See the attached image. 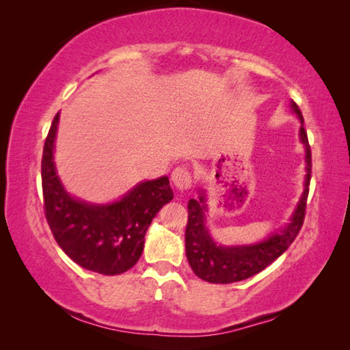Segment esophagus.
<instances>
[{"label":"esophagus","mask_w":350,"mask_h":350,"mask_svg":"<svg viewBox=\"0 0 350 350\" xmlns=\"http://www.w3.org/2000/svg\"><path fill=\"white\" fill-rule=\"evenodd\" d=\"M171 182H173V187L177 189V192H185L191 188V174L187 168L177 167L173 173H171Z\"/></svg>","instance_id":"obj_1"}]
</instances>
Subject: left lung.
I'll use <instances>...</instances> for the list:
<instances>
[{"label":"left lung","mask_w":350,"mask_h":350,"mask_svg":"<svg viewBox=\"0 0 350 350\" xmlns=\"http://www.w3.org/2000/svg\"><path fill=\"white\" fill-rule=\"evenodd\" d=\"M290 108L301 122L299 141L306 152L304 191L292 215L284 226L275 228L262 241L239 245H221L213 239L209 226L206 224V213L209 211L207 189L203 187L198 188V198H191L188 203V226L187 233H185L187 258L198 278L213 282V284H230V282L247 280L263 271L275 258H278L298 236L304 222V215H306L311 176V152L307 133L304 129L301 111L293 100H290Z\"/></svg>","instance_id":"8db88e82"}]
</instances>
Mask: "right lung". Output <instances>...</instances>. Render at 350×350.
Instances as JSON below:
<instances>
[{"label": "right lung", "instance_id": "add662e5", "mask_svg": "<svg viewBox=\"0 0 350 350\" xmlns=\"http://www.w3.org/2000/svg\"><path fill=\"white\" fill-rule=\"evenodd\" d=\"M60 113L44 141L42 188L44 213L57 243L84 269L118 275L135 265L144 250V236L153 218L173 200L168 176L141 180L109 203L81 200L64 188L54 153Z\"/></svg>", "mask_w": 350, "mask_h": 350}]
</instances>
